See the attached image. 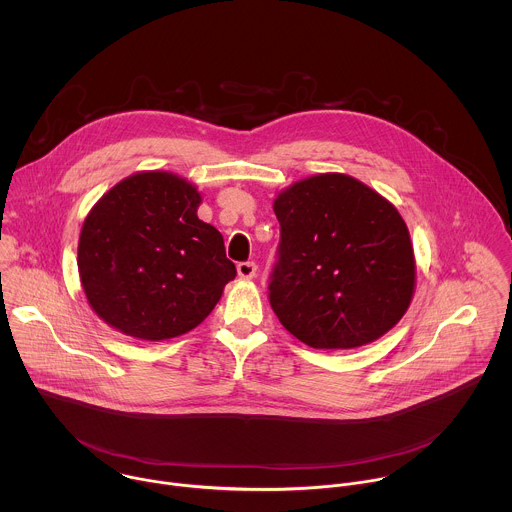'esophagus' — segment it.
<instances>
[{
  "mask_svg": "<svg viewBox=\"0 0 512 512\" xmlns=\"http://www.w3.org/2000/svg\"><path fill=\"white\" fill-rule=\"evenodd\" d=\"M236 270H238V276H240V278L252 280V278L256 276L258 266H256V262H240V264L236 266Z\"/></svg>",
  "mask_w": 512,
  "mask_h": 512,
  "instance_id": "1",
  "label": "esophagus"
}]
</instances>
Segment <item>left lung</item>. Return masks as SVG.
I'll return each mask as SVG.
<instances>
[{"label":"left lung","mask_w":512,"mask_h":512,"mask_svg":"<svg viewBox=\"0 0 512 512\" xmlns=\"http://www.w3.org/2000/svg\"><path fill=\"white\" fill-rule=\"evenodd\" d=\"M280 222L270 305L313 349L376 341L406 313L416 262L396 207L343 173L293 183L274 201Z\"/></svg>","instance_id":"obj_1"}]
</instances>
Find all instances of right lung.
Masks as SVG:
<instances>
[{"label": "right lung", "mask_w": 512, "mask_h": 512, "mask_svg": "<svg viewBox=\"0 0 512 512\" xmlns=\"http://www.w3.org/2000/svg\"><path fill=\"white\" fill-rule=\"evenodd\" d=\"M201 193L169 171L114 185L84 219L78 274L90 307L124 335L165 341L195 329L236 268L197 217Z\"/></svg>", "instance_id": "obj_1"}]
</instances>
